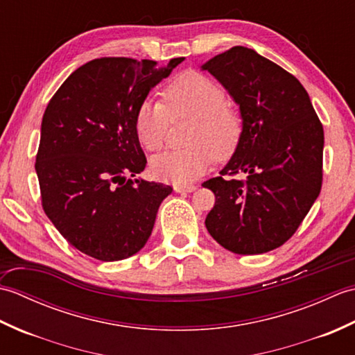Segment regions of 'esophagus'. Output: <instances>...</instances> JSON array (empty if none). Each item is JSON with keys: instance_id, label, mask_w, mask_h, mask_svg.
Listing matches in <instances>:
<instances>
[{"instance_id": "1", "label": "esophagus", "mask_w": 355, "mask_h": 355, "mask_svg": "<svg viewBox=\"0 0 355 355\" xmlns=\"http://www.w3.org/2000/svg\"><path fill=\"white\" fill-rule=\"evenodd\" d=\"M197 189V186L195 184H175L173 186V191L175 192H193Z\"/></svg>"}]
</instances>
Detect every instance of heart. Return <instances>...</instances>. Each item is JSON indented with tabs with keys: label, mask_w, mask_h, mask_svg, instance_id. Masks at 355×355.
<instances>
[{
	"label": "heart",
	"mask_w": 355,
	"mask_h": 355,
	"mask_svg": "<svg viewBox=\"0 0 355 355\" xmlns=\"http://www.w3.org/2000/svg\"><path fill=\"white\" fill-rule=\"evenodd\" d=\"M162 102L145 101L135 114V134L149 153L162 149L168 130L177 120H192L186 145L150 162V171L163 182L191 183L202 175L214 158L225 160L239 146L244 131L241 112L230 105L223 87L197 71H186L163 89Z\"/></svg>",
	"instance_id": "1"
}]
</instances>
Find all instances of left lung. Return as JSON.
<instances>
[{
    "label": "left lung",
    "instance_id": "8db88e82",
    "mask_svg": "<svg viewBox=\"0 0 355 355\" xmlns=\"http://www.w3.org/2000/svg\"><path fill=\"white\" fill-rule=\"evenodd\" d=\"M239 105L244 131L230 162L202 186L215 193L206 227L238 254L286 243L302 224L323 177V126L304 85L252 49L232 47L202 65ZM238 173L245 180L235 179Z\"/></svg>",
    "mask_w": 355,
    "mask_h": 355
}]
</instances>
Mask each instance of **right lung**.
Instances as JSON below:
<instances>
[{
    "label": "right lung",
    "instance_id": "right-lung-1",
    "mask_svg": "<svg viewBox=\"0 0 355 355\" xmlns=\"http://www.w3.org/2000/svg\"><path fill=\"white\" fill-rule=\"evenodd\" d=\"M168 65L99 58L73 71L45 108L35 169L45 215L94 259L130 258L146 244L171 186L132 180L146 168L135 114Z\"/></svg>",
    "mask_w": 355,
    "mask_h": 355
}]
</instances>
